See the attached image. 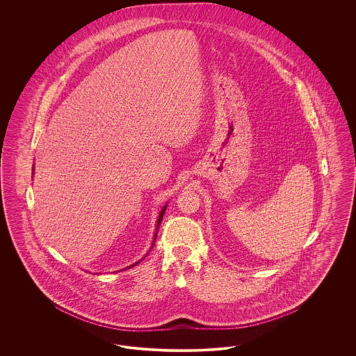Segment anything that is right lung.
<instances>
[{"instance_id": "right-lung-1", "label": "right lung", "mask_w": 356, "mask_h": 356, "mask_svg": "<svg viewBox=\"0 0 356 356\" xmlns=\"http://www.w3.org/2000/svg\"><path fill=\"white\" fill-rule=\"evenodd\" d=\"M165 209H167V204L163 207V209L160 211V215H159V218H157V224H156V231H154V235H153V241H152V245H151V248H149V251L152 250L153 248V244H154V241H156V236H157V231H159V227H160V224H161V220H163V216H164V212H165ZM145 257V256H144ZM143 257V259H144ZM141 259V260H143ZM141 260H138V261H136V263H134L132 266H129V267H127V268H131V267H135L136 264H138Z\"/></svg>"}]
</instances>
